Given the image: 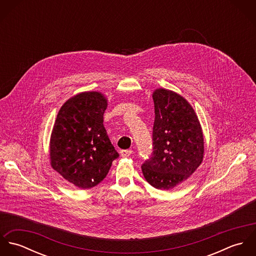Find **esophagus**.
Returning a JSON list of instances; mask_svg holds the SVG:
<instances>
[{"instance_id": "esophagus-1", "label": "esophagus", "mask_w": 256, "mask_h": 256, "mask_svg": "<svg viewBox=\"0 0 256 256\" xmlns=\"http://www.w3.org/2000/svg\"><path fill=\"white\" fill-rule=\"evenodd\" d=\"M132 152H133L132 150H122L120 152V154H121L122 158H128V156H130L132 154Z\"/></svg>"}]
</instances>
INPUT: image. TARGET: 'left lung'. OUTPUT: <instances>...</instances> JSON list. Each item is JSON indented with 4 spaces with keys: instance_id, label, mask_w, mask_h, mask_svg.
Returning a JSON list of instances; mask_svg holds the SVG:
<instances>
[{
    "instance_id": "obj_1",
    "label": "left lung",
    "mask_w": 256,
    "mask_h": 256,
    "mask_svg": "<svg viewBox=\"0 0 256 256\" xmlns=\"http://www.w3.org/2000/svg\"><path fill=\"white\" fill-rule=\"evenodd\" d=\"M152 100L154 150L142 172L152 186L168 190L189 178L201 164L203 132L193 108L180 94L156 88Z\"/></svg>"
}]
</instances>
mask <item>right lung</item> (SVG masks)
I'll return each mask as SVG.
<instances>
[{
    "label": "right lung",
    "instance_id": "right-lung-1",
    "mask_svg": "<svg viewBox=\"0 0 256 256\" xmlns=\"http://www.w3.org/2000/svg\"><path fill=\"white\" fill-rule=\"evenodd\" d=\"M108 100L100 92H84L59 110L50 137L54 170L74 186L88 189L102 182L119 156L104 126Z\"/></svg>",
    "mask_w": 256,
    "mask_h": 256
}]
</instances>
